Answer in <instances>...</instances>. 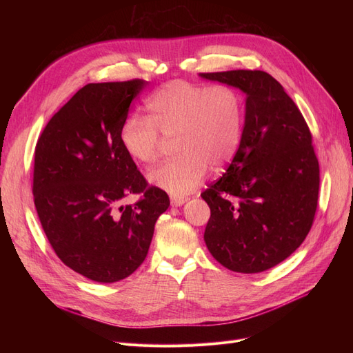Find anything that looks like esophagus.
Masks as SVG:
<instances>
[{
  "label": "esophagus",
  "instance_id": "1",
  "mask_svg": "<svg viewBox=\"0 0 353 353\" xmlns=\"http://www.w3.org/2000/svg\"><path fill=\"white\" fill-rule=\"evenodd\" d=\"M185 201H187V197H175V196L170 197V205L175 206V208L183 206Z\"/></svg>",
  "mask_w": 353,
  "mask_h": 353
}]
</instances>
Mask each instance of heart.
<instances>
[{"label":"heart","instance_id":"b5f03b06","mask_svg":"<svg viewBox=\"0 0 353 353\" xmlns=\"http://www.w3.org/2000/svg\"><path fill=\"white\" fill-rule=\"evenodd\" d=\"M148 116L131 114L122 122L119 141L134 162L157 159L163 139L179 153L148 174L150 183L170 196L183 197L197 188L209 168L219 170L236 156L244 126L240 94L228 85L172 81L145 100Z\"/></svg>","mask_w":353,"mask_h":353}]
</instances>
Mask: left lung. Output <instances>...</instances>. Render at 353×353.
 Instances as JSON below:
<instances>
[{"label":"left lung","mask_w":353,"mask_h":353,"mask_svg":"<svg viewBox=\"0 0 353 353\" xmlns=\"http://www.w3.org/2000/svg\"><path fill=\"white\" fill-rule=\"evenodd\" d=\"M245 94L243 138L227 172L201 193L210 208L205 243L230 271L256 274L306 239L318 205L312 135L281 83L262 70L200 73Z\"/></svg>","instance_id":"8db88e82"}]
</instances>
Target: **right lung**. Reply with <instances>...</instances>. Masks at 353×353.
<instances>
[{"instance_id":"add662e5","label":"right lung","mask_w":353,"mask_h":353,"mask_svg":"<svg viewBox=\"0 0 353 353\" xmlns=\"http://www.w3.org/2000/svg\"><path fill=\"white\" fill-rule=\"evenodd\" d=\"M147 81L88 83L51 117L35 148L34 201L60 261L97 283L130 276L169 208L119 141L122 122ZM141 194L135 205L121 199Z\"/></svg>"}]
</instances>
